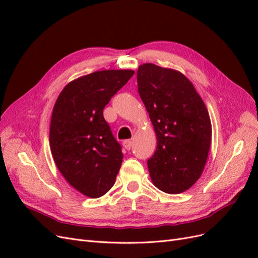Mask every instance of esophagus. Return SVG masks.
<instances>
[{
    "mask_svg": "<svg viewBox=\"0 0 258 258\" xmlns=\"http://www.w3.org/2000/svg\"><path fill=\"white\" fill-rule=\"evenodd\" d=\"M122 146L126 148V150H130V148L132 147V141L131 140H124V141L122 142Z\"/></svg>",
    "mask_w": 258,
    "mask_h": 258,
    "instance_id": "obj_1",
    "label": "esophagus"
}]
</instances>
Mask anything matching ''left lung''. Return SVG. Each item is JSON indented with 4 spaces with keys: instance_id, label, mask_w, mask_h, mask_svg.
I'll return each instance as SVG.
<instances>
[{
    "instance_id": "obj_1",
    "label": "left lung",
    "mask_w": 258,
    "mask_h": 258,
    "mask_svg": "<svg viewBox=\"0 0 258 258\" xmlns=\"http://www.w3.org/2000/svg\"><path fill=\"white\" fill-rule=\"evenodd\" d=\"M137 80L157 138L147 161L152 182L167 194L183 192L198 181L208 159L212 124L207 106L176 70L144 63Z\"/></svg>"
}]
</instances>
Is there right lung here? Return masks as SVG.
<instances>
[{
    "label": "right lung",
    "mask_w": 258,
    "mask_h": 258,
    "mask_svg": "<svg viewBox=\"0 0 258 258\" xmlns=\"http://www.w3.org/2000/svg\"><path fill=\"white\" fill-rule=\"evenodd\" d=\"M134 70H103L70 82L54 103L49 145L67 182L89 198L112 188L123 155L103 117L111 98Z\"/></svg>",
    "instance_id": "add662e5"
}]
</instances>
